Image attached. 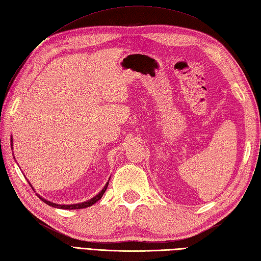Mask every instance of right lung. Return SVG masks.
<instances>
[{
    "mask_svg": "<svg viewBox=\"0 0 261 261\" xmlns=\"http://www.w3.org/2000/svg\"><path fill=\"white\" fill-rule=\"evenodd\" d=\"M12 139H11V146H13L12 145ZM110 181V180H109ZM109 181L106 182V185L104 186V188L100 190V192L95 196V197H93V198H91L90 200H87V201H84V202H81V204H73V205H59V204H54V202H52V201H48V200H46L45 198H43V197H41L40 195H37L39 196V198L42 200V201H44L45 202V204H47L48 206H52V207H55V208H61V209H82V208H86V207H90V206H92V205H94L95 202L96 201H98L100 198H101V196L104 195V193L106 192V188H107V186H109ZM29 184H30V181H29ZM31 185V184H30ZM31 187H32V185H31Z\"/></svg>",
    "mask_w": 261,
    "mask_h": 261,
    "instance_id": "obj_1",
    "label": "right lung"
}]
</instances>
